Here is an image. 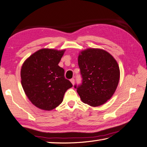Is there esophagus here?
I'll list each match as a JSON object with an SVG mask.
<instances>
[{
  "instance_id": "34e87169",
  "label": "esophagus",
  "mask_w": 147,
  "mask_h": 147,
  "mask_svg": "<svg viewBox=\"0 0 147 147\" xmlns=\"http://www.w3.org/2000/svg\"><path fill=\"white\" fill-rule=\"evenodd\" d=\"M70 82H71V84H72L73 85H74V83H75V80H74V79H70Z\"/></svg>"
}]
</instances>
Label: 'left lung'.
I'll return each instance as SVG.
<instances>
[{
	"label": "left lung",
	"instance_id": "1",
	"mask_svg": "<svg viewBox=\"0 0 147 147\" xmlns=\"http://www.w3.org/2000/svg\"><path fill=\"white\" fill-rule=\"evenodd\" d=\"M78 65L82 82L74 88L82 102L91 107L106 103L114 94L120 79L114 58L103 49L89 48L80 53Z\"/></svg>",
	"mask_w": 147,
	"mask_h": 147
}]
</instances>
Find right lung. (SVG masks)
<instances>
[{"label":"right lung","mask_w":147,"mask_h":147,"mask_svg":"<svg viewBox=\"0 0 147 147\" xmlns=\"http://www.w3.org/2000/svg\"><path fill=\"white\" fill-rule=\"evenodd\" d=\"M65 50L42 49L26 59L21 69L22 85L32 103L44 110L59 105L67 89L71 88L58 65Z\"/></svg>","instance_id":"right-lung-1"}]
</instances>
